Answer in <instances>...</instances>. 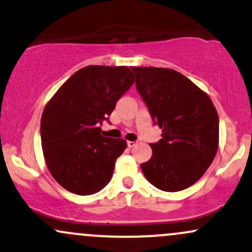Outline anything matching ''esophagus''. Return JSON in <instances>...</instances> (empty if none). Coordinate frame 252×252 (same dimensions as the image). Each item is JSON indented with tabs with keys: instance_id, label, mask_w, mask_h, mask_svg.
Instances as JSON below:
<instances>
[{
	"instance_id": "esophagus-1",
	"label": "esophagus",
	"mask_w": 252,
	"mask_h": 252,
	"mask_svg": "<svg viewBox=\"0 0 252 252\" xmlns=\"http://www.w3.org/2000/svg\"><path fill=\"white\" fill-rule=\"evenodd\" d=\"M136 144H137V142H136V141H128V147H129V148H132V147H135Z\"/></svg>"
}]
</instances>
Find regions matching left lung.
<instances>
[{
	"mask_svg": "<svg viewBox=\"0 0 252 252\" xmlns=\"http://www.w3.org/2000/svg\"><path fill=\"white\" fill-rule=\"evenodd\" d=\"M136 90L146 103L161 140L141 164L156 189L178 192L204 175L217 154L219 118L212 100L189 78L174 70L131 67Z\"/></svg>",
	"mask_w": 252,
	"mask_h": 252,
	"instance_id": "left-lung-1",
	"label": "left lung"
}]
</instances>
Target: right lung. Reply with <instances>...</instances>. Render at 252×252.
Returning <instances> with one entry per match:
<instances>
[{"instance_id": "obj_1", "label": "right lung", "mask_w": 252, "mask_h": 252, "mask_svg": "<svg viewBox=\"0 0 252 252\" xmlns=\"http://www.w3.org/2000/svg\"><path fill=\"white\" fill-rule=\"evenodd\" d=\"M126 66H86L63 84L41 117V146L52 176L74 194L90 195L111 180L122 138L103 136L104 121L134 84Z\"/></svg>"}]
</instances>
